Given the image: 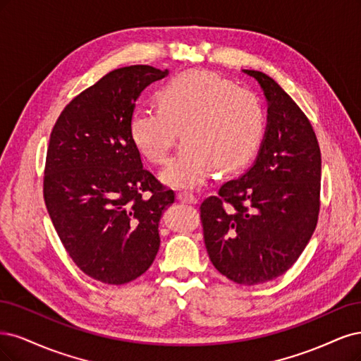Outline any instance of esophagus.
Here are the masks:
<instances>
[{"label":"esophagus","mask_w":361,"mask_h":361,"mask_svg":"<svg viewBox=\"0 0 361 361\" xmlns=\"http://www.w3.org/2000/svg\"><path fill=\"white\" fill-rule=\"evenodd\" d=\"M177 200L184 204H197V197L189 192H183L177 195Z\"/></svg>","instance_id":"obj_1"}]
</instances>
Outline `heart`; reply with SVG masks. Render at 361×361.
<instances>
[{"label": "heart", "mask_w": 361, "mask_h": 361, "mask_svg": "<svg viewBox=\"0 0 361 361\" xmlns=\"http://www.w3.org/2000/svg\"><path fill=\"white\" fill-rule=\"evenodd\" d=\"M159 108H139L130 136L153 164H164L181 130L184 144L160 178L176 189L196 188L212 166L234 171L257 153L265 129L261 99L207 71H188L160 88Z\"/></svg>", "instance_id": "heart-1"}]
</instances>
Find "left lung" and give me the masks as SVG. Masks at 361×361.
Segmentation results:
<instances>
[{
  "label": "left lung",
  "mask_w": 361,
  "mask_h": 361,
  "mask_svg": "<svg viewBox=\"0 0 361 361\" xmlns=\"http://www.w3.org/2000/svg\"><path fill=\"white\" fill-rule=\"evenodd\" d=\"M258 80L269 104L253 165L201 204L204 241L217 271L240 285L288 271L317 228L321 151L305 112L274 79Z\"/></svg>",
  "instance_id": "left-lung-1"
}]
</instances>
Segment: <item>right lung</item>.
I'll return each mask as SVG.
<instances>
[{
  "instance_id": "add662e5",
  "label": "right lung",
  "mask_w": 361,
  "mask_h": 361,
  "mask_svg": "<svg viewBox=\"0 0 361 361\" xmlns=\"http://www.w3.org/2000/svg\"><path fill=\"white\" fill-rule=\"evenodd\" d=\"M168 73L151 66L109 72L67 104L51 133L46 208L73 262L103 283L132 282L149 269L160 217L176 200L144 169L130 136L137 97Z\"/></svg>"
}]
</instances>
